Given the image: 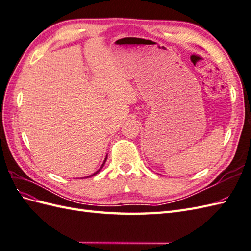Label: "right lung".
<instances>
[{
	"label": "right lung",
	"instance_id": "obj_1",
	"mask_svg": "<svg viewBox=\"0 0 251 251\" xmlns=\"http://www.w3.org/2000/svg\"><path fill=\"white\" fill-rule=\"evenodd\" d=\"M106 159H107V157H106ZM106 159H105V161H104V163H102V165H101V168H100V170H99L98 172H96V173H94V174H93V175H90L89 177H92V176H94V175H96V174H98V173H99V172H100V170L102 169V166H104V164H105V162H106ZM87 178H88V177H87Z\"/></svg>",
	"mask_w": 251,
	"mask_h": 251
}]
</instances>
